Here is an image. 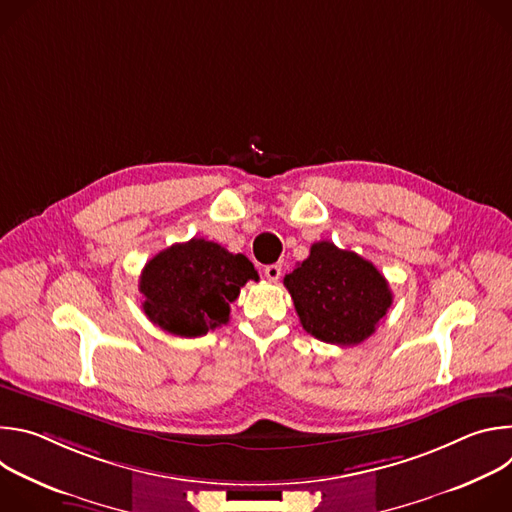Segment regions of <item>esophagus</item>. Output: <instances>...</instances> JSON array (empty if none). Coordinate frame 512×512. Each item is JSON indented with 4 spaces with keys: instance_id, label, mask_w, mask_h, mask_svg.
I'll list each match as a JSON object with an SVG mask.
<instances>
[{
    "instance_id": "esophagus-1",
    "label": "esophagus",
    "mask_w": 512,
    "mask_h": 512,
    "mask_svg": "<svg viewBox=\"0 0 512 512\" xmlns=\"http://www.w3.org/2000/svg\"><path fill=\"white\" fill-rule=\"evenodd\" d=\"M263 271H265V277H267L269 281H277L279 275H281V265H279V263H273V265H267Z\"/></svg>"
}]
</instances>
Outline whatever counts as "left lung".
<instances>
[{
  "label": "left lung",
  "instance_id": "obj_1",
  "mask_svg": "<svg viewBox=\"0 0 512 512\" xmlns=\"http://www.w3.org/2000/svg\"><path fill=\"white\" fill-rule=\"evenodd\" d=\"M300 322L314 338L354 346L367 340L393 304L383 273L354 251L314 243L310 257L285 275Z\"/></svg>",
  "mask_w": 512,
  "mask_h": 512
}]
</instances>
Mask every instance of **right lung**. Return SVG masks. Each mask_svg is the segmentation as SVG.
<instances>
[{
  "label": "right lung",
  "mask_w": 512,
  "mask_h": 512,
  "mask_svg": "<svg viewBox=\"0 0 512 512\" xmlns=\"http://www.w3.org/2000/svg\"><path fill=\"white\" fill-rule=\"evenodd\" d=\"M249 279L253 263L204 239H190L160 251L139 277L143 312L162 330L196 338L229 322L231 304Z\"/></svg>",
  "instance_id": "obj_1"
}]
</instances>
